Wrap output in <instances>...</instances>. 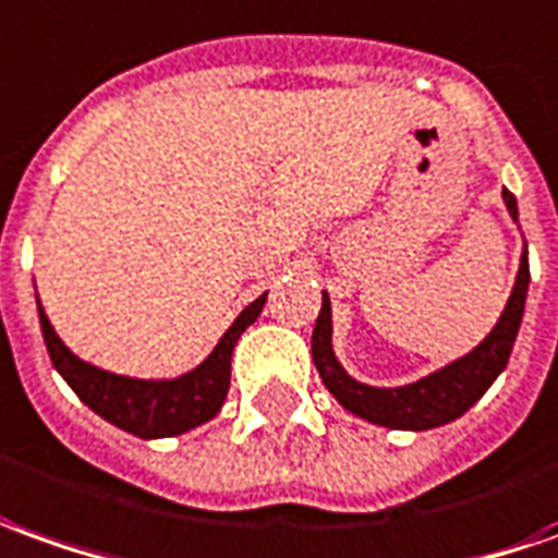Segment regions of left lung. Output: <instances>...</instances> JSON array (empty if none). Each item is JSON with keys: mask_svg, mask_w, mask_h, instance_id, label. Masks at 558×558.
<instances>
[{"mask_svg": "<svg viewBox=\"0 0 558 558\" xmlns=\"http://www.w3.org/2000/svg\"><path fill=\"white\" fill-rule=\"evenodd\" d=\"M501 197H505L510 218L517 221V197L510 191H501ZM525 294H529V252H522L510 301L489 337L462 359L449 361L447 367L422 376L410 386H398V389L364 386L345 374L343 364L333 355V345H330V301L328 294H322V313L313 328L316 371L330 395L343 403L349 413L367 418L374 425L401 428V432H428L437 425H447L452 418L468 413L507 367L513 340L520 333L522 313H525Z\"/></svg>", "mask_w": 558, "mask_h": 558, "instance_id": "1", "label": "left lung"}]
</instances>
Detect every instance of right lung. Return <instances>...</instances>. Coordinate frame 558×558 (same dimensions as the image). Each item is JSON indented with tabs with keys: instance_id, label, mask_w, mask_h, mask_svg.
<instances>
[{
	"instance_id": "obj_1",
	"label": "right lung",
	"mask_w": 558,
	"mask_h": 558,
	"mask_svg": "<svg viewBox=\"0 0 558 558\" xmlns=\"http://www.w3.org/2000/svg\"><path fill=\"white\" fill-rule=\"evenodd\" d=\"M264 303H267V294L248 303L236 316V322L230 325L228 333L218 340L213 355L199 367L175 376V379H133V376L99 371L69 352L66 343L51 328L41 303H38V322H41V333H45V345H48L53 367L60 371V376L72 386L81 401L87 403L96 416L118 425L121 432L155 440V437H175V434L191 432L218 416L230 389L233 345L242 337V330L260 316Z\"/></svg>"
}]
</instances>
